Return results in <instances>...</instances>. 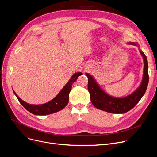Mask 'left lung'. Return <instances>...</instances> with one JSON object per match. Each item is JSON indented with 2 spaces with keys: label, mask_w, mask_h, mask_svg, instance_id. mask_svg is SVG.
<instances>
[{
  "label": "left lung",
  "mask_w": 157,
  "mask_h": 157,
  "mask_svg": "<svg viewBox=\"0 0 157 157\" xmlns=\"http://www.w3.org/2000/svg\"><path fill=\"white\" fill-rule=\"evenodd\" d=\"M128 44L137 45L134 42H129ZM139 51L143 57L144 63L142 83L137 90L126 97L117 98L108 95L101 89L91 75L86 73L88 79V90L90 94V100L95 108L112 113H124L130 110L139 103L146 92L149 82L147 58L144 52L141 51Z\"/></svg>",
  "instance_id": "left-lung-1"
}]
</instances>
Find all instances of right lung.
<instances>
[{
	"mask_svg": "<svg viewBox=\"0 0 157 157\" xmlns=\"http://www.w3.org/2000/svg\"><path fill=\"white\" fill-rule=\"evenodd\" d=\"M81 74H82L81 72H77L73 74V76L69 81V82L65 85V86L62 88V90L59 92L56 96L51 101H49L48 103H46L43 105H36L27 103L18 96L14 90H13V92L15 94L20 104L31 113L37 115H45L51 114L62 110L65 106H67L69 100V93L71 90L72 84Z\"/></svg>",
	"mask_w": 157,
	"mask_h": 157,
	"instance_id": "1",
	"label": "right lung"
}]
</instances>
